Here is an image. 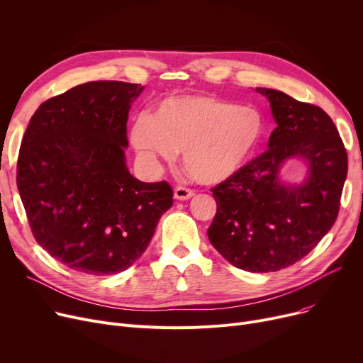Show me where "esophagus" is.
<instances>
[{
    "label": "esophagus",
    "instance_id": "esophagus-1",
    "mask_svg": "<svg viewBox=\"0 0 363 363\" xmlns=\"http://www.w3.org/2000/svg\"><path fill=\"white\" fill-rule=\"evenodd\" d=\"M174 196L177 200L184 201V200H189L191 197H194V191L189 188H185V186H177Z\"/></svg>",
    "mask_w": 363,
    "mask_h": 363
}]
</instances>
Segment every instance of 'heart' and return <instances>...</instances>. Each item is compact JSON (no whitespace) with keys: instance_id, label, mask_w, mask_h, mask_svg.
<instances>
[{"instance_id":"1","label":"heart","mask_w":363,"mask_h":363,"mask_svg":"<svg viewBox=\"0 0 363 363\" xmlns=\"http://www.w3.org/2000/svg\"><path fill=\"white\" fill-rule=\"evenodd\" d=\"M260 114L207 94L163 99L150 116L132 123L130 143L148 160L182 163L196 181L219 184L235 175L257 145Z\"/></svg>"}]
</instances>
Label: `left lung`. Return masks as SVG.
Returning a JSON list of instances; mask_svg holds the SVG:
<instances>
[{"instance_id": "obj_1", "label": "left lung", "mask_w": 363, "mask_h": 363, "mask_svg": "<svg viewBox=\"0 0 363 363\" xmlns=\"http://www.w3.org/2000/svg\"><path fill=\"white\" fill-rule=\"evenodd\" d=\"M256 91L269 100L277 128L268 150L212 189L218 211L207 237L235 268L277 272L306 256L331 230L347 152L320 107L277 89ZM293 158L308 166L301 184L280 178L281 166Z\"/></svg>"}]
</instances>
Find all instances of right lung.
<instances>
[{"instance_id":"1","label":"right lung","mask_w":363,"mask_h":363,"mask_svg":"<svg viewBox=\"0 0 363 363\" xmlns=\"http://www.w3.org/2000/svg\"><path fill=\"white\" fill-rule=\"evenodd\" d=\"M143 89L86 82L43 103L26 128L18 194L36 242L70 269H128L174 203L167 182H141L126 166L128 114Z\"/></svg>"}]
</instances>
